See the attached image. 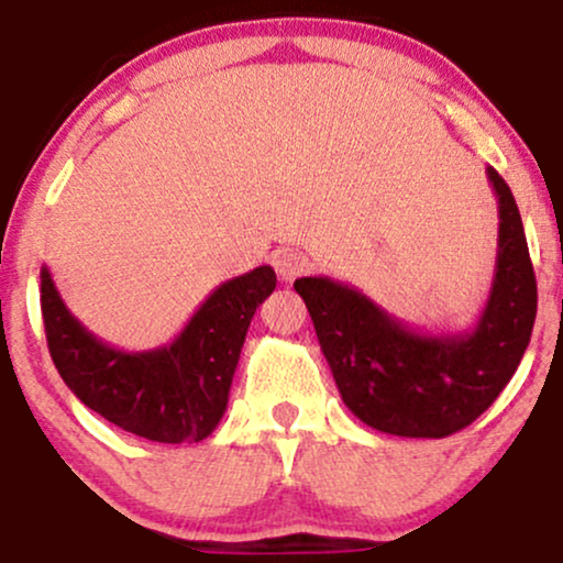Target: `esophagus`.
Here are the masks:
<instances>
[{
  "mask_svg": "<svg viewBox=\"0 0 563 563\" xmlns=\"http://www.w3.org/2000/svg\"><path fill=\"white\" fill-rule=\"evenodd\" d=\"M273 264H275V273L280 280H296V277L303 275L309 269V260L303 254H299V251L294 249H280L275 251L273 256Z\"/></svg>",
  "mask_w": 563,
  "mask_h": 563,
  "instance_id": "34e87169",
  "label": "esophagus"
}]
</instances>
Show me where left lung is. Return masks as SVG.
<instances>
[{
	"label": "left lung",
	"mask_w": 563,
	"mask_h": 563,
	"mask_svg": "<svg viewBox=\"0 0 563 563\" xmlns=\"http://www.w3.org/2000/svg\"><path fill=\"white\" fill-rule=\"evenodd\" d=\"M487 179L500 219L497 260L489 299L471 331H416L331 277L294 283L341 399L371 429L416 439L455 434L495 402L525 357L538 283L514 192L493 166Z\"/></svg>",
	"instance_id": "left-lung-1"
}]
</instances>
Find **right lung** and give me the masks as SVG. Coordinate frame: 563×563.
<instances>
[{"instance_id": "1", "label": "right lung", "mask_w": 563, "mask_h": 563, "mask_svg": "<svg viewBox=\"0 0 563 563\" xmlns=\"http://www.w3.org/2000/svg\"><path fill=\"white\" fill-rule=\"evenodd\" d=\"M42 318L66 386L106 421L151 442H200L228 410L232 376L256 307L275 290V269L222 283L172 344L124 352L89 333L42 267Z\"/></svg>"}]
</instances>
